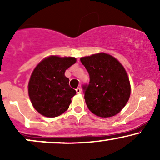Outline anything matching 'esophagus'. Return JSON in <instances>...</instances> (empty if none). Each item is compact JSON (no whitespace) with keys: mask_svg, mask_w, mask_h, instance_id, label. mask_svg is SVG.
Instances as JSON below:
<instances>
[{"mask_svg":"<svg viewBox=\"0 0 160 160\" xmlns=\"http://www.w3.org/2000/svg\"><path fill=\"white\" fill-rule=\"evenodd\" d=\"M76 92H77V93H78V94H80V93L82 92V90H81V89H80V88H78V89H76Z\"/></svg>","mask_w":160,"mask_h":160,"instance_id":"obj_1","label":"esophagus"}]
</instances>
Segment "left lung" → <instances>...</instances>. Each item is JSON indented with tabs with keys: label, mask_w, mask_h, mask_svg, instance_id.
<instances>
[{
	"label": "left lung",
	"mask_w": 160,
	"mask_h": 160,
	"mask_svg": "<svg viewBox=\"0 0 160 160\" xmlns=\"http://www.w3.org/2000/svg\"><path fill=\"white\" fill-rule=\"evenodd\" d=\"M89 74V84L83 86L86 104L100 117L117 115L126 106L131 94L127 72L117 58L105 52L80 58Z\"/></svg>",
	"instance_id": "left-lung-1"
}]
</instances>
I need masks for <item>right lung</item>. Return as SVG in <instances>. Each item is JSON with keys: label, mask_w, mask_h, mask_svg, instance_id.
Listing matches in <instances>:
<instances>
[{"label": "right lung", "mask_w": 160, "mask_h": 160, "mask_svg": "<svg viewBox=\"0 0 160 160\" xmlns=\"http://www.w3.org/2000/svg\"><path fill=\"white\" fill-rule=\"evenodd\" d=\"M76 62L74 57L49 56L34 68L28 91L33 107L41 115L56 117L68 109L76 91L70 87L65 73Z\"/></svg>", "instance_id": "right-lung-1"}]
</instances>
